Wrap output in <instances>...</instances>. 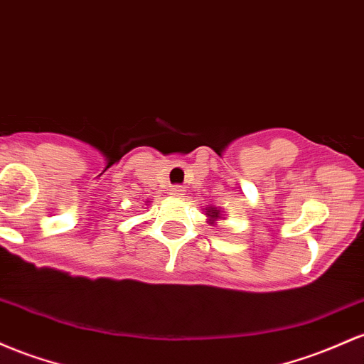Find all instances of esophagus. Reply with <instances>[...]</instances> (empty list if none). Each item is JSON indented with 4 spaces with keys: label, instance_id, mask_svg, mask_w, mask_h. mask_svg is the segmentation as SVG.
<instances>
[{
    "label": "esophagus",
    "instance_id": "34e87169",
    "mask_svg": "<svg viewBox=\"0 0 364 364\" xmlns=\"http://www.w3.org/2000/svg\"><path fill=\"white\" fill-rule=\"evenodd\" d=\"M171 195L173 197H183L185 195V188L183 186H174V188H171Z\"/></svg>",
    "mask_w": 364,
    "mask_h": 364
}]
</instances>
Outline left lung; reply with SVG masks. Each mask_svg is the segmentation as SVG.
Listing matches in <instances>:
<instances>
[{"label":"left lung","mask_w":364,"mask_h":364,"mask_svg":"<svg viewBox=\"0 0 364 364\" xmlns=\"http://www.w3.org/2000/svg\"><path fill=\"white\" fill-rule=\"evenodd\" d=\"M205 215L209 218V223L213 225L214 221H218V219H221V209H215V207H207L205 209Z\"/></svg>","instance_id":"left-lung-1"}]
</instances>
